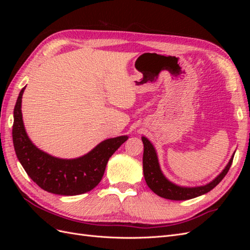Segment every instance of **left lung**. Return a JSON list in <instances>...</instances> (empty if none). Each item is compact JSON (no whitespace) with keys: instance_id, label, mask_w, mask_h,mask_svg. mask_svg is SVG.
Masks as SVG:
<instances>
[{"instance_id":"8db88e82","label":"left lung","mask_w":250,"mask_h":250,"mask_svg":"<svg viewBox=\"0 0 250 250\" xmlns=\"http://www.w3.org/2000/svg\"><path fill=\"white\" fill-rule=\"evenodd\" d=\"M144 144V154H143V170H144V176L148 185V187L152 190L156 195L161 196L166 199L171 200H188L195 197H198L200 195L206 194L209 192L220 183L224 178V176L228 174L230 166L232 164L233 155L230 158L229 163L226 166L225 169L222 171L220 175L217 176L211 183L202 186V187H196V188H183L174 185L166 178L160 169V165H158L156 152L148 139L145 137L142 138Z\"/></svg>"}]
</instances>
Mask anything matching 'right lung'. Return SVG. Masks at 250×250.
<instances>
[{
    "label": "right lung",
    "mask_w": 250,
    "mask_h": 250,
    "mask_svg": "<svg viewBox=\"0 0 250 250\" xmlns=\"http://www.w3.org/2000/svg\"><path fill=\"white\" fill-rule=\"evenodd\" d=\"M25 87L14 107L12 126L13 146L22 168L37 186L49 193L73 196L93 190L101 181L109 157L128 137L105 140L89 153L75 160H62L44 153L33 145L25 131L21 109Z\"/></svg>",
    "instance_id": "obj_1"
}]
</instances>
